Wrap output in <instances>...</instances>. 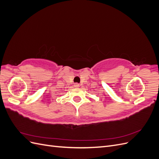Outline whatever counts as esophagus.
Here are the masks:
<instances>
[{
  "label": "esophagus",
  "instance_id": "34e87169",
  "mask_svg": "<svg viewBox=\"0 0 159 159\" xmlns=\"http://www.w3.org/2000/svg\"><path fill=\"white\" fill-rule=\"evenodd\" d=\"M74 86L75 88H79V87H80V84H78V83H75L74 85Z\"/></svg>",
  "mask_w": 159,
  "mask_h": 159
}]
</instances>
